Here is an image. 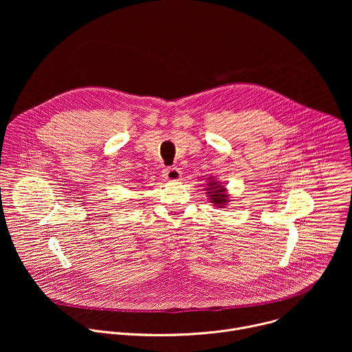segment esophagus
<instances>
[{
    "instance_id": "34e87169",
    "label": "esophagus",
    "mask_w": 352,
    "mask_h": 352,
    "mask_svg": "<svg viewBox=\"0 0 352 352\" xmlns=\"http://www.w3.org/2000/svg\"><path fill=\"white\" fill-rule=\"evenodd\" d=\"M163 177L168 181H181L182 173L177 167H168V168L163 170Z\"/></svg>"
}]
</instances>
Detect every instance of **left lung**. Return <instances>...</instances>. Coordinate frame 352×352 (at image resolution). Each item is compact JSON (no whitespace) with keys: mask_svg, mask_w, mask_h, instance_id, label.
<instances>
[{"mask_svg":"<svg viewBox=\"0 0 352 352\" xmlns=\"http://www.w3.org/2000/svg\"><path fill=\"white\" fill-rule=\"evenodd\" d=\"M206 190H208L206 193L209 196L210 204H213L216 208L223 209L230 202V195L227 193L226 186L220 181H217L216 178H213V177L209 178Z\"/></svg>","mask_w":352,"mask_h":352,"instance_id":"left-lung-1","label":"left lung"}]
</instances>
